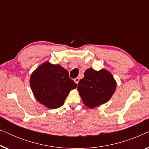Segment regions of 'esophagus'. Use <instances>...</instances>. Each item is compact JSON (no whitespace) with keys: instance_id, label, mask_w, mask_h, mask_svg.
<instances>
[{"instance_id":"esophagus-1","label":"esophagus","mask_w":149,"mask_h":149,"mask_svg":"<svg viewBox=\"0 0 149 149\" xmlns=\"http://www.w3.org/2000/svg\"><path fill=\"white\" fill-rule=\"evenodd\" d=\"M74 82L77 83V84H78V83H79V78H78V77H77V78H75L74 79Z\"/></svg>"}]
</instances>
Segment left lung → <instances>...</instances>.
<instances>
[{
  "label": "left lung",
  "instance_id": "left-lung-1",
  "mask_svg": "<svg viewBox=\"0 0 149 149\" xmlns=\"http://www.w3.org/2000/svg\"><path fill=\"white\" fill-rule=\"evenodd\" d=\"M116 88L117 82L109 70L103 68L97 71L91 68L85 70L77 87L83 104L89 109L107 102Z\"/></svg>",
  "mask_w": 149,
  "mask_h": 149
}]
</instances>
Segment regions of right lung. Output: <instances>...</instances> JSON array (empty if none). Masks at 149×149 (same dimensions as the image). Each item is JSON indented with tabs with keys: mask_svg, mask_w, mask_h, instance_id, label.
Masks as SVG:
<instances>
[{
	"mask_svg": "<svg viewBox=\"0 0 149 149\" xmlns=\"http://www.w3.org/2000/svg\"><path fill=\"white\" fill-rule=\"evenodd\" d=\"M30 85L37 101L50 109L62 107L70 91L77 86L66 69L49 61L32 72Z\"/></svg>",
	"mask_w": 149,
	"mask_h": 149,
	"instance_id": "1",
	"label": "right lung"
}]
</instances>
